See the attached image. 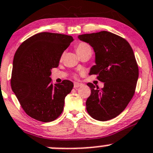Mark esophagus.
Returning <instances> with one entry per match:
<instances>
[{"label": "esophagus", "mask_w": 153, "mask_h": 153, "mask_svg": "<svg viewBox=\"0 0 153 153\" xmlns=\"http://www.w3.org/2000/svg\"><path fill=\"white\" fill-rule=\"evenodd\" d=\"M82 86V84H80V83H78V82H75L74 83V88H78L79 86Z\"/></svg>", "instance_id": "34e87169"}]
</instances>
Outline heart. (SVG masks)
<instances>
[{
	"mask_svg": "<svg viewBox=\"0 0 153 153\" xmlns=\"http://www.w3.org/2000/svg\"><path fill=\"white\" fill-rule=\"evenodd\" d=\"M91 49L90 47H89V44H86V43H84V42H81V43H79L78 44H77L76 47H75V50H76L77 53H78V55H81V53H83L84 52H85L86 50H87V49Z\"/></svg>",
	"mask_w": 153,
	"mask_h": 153,
	"instance_id": "obj_1",
	"label": "heart"
}]
</instances>
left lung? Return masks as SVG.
Listing matches in <instances>:
<instances>
[{
  "label": "left lung",
  "instance_id": "1",
  "mask_svg": "<svg viewBox=\"0 0 153 153\" xmlns=\"http://www.w3.org/2000/svg\"><path fill=\"white\" fill-rule=\"evenodd\" d=\"M80 40L90 44L95 52V65L89 75L104 83L99 89L92 83L86 110L94 119L105 121L118 116L133 97L138 78V67L128 41L112 32L101 31L84 34Z\"/></svg>",
  "mask_w": 153,
  "mask_h": 153
}]
</instances>
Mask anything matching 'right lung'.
<instances>
[{"label": "right lung", "instance_id": "obj_1", "mask_svg": "<svg viewBox=\"0 0 153 153\" xmlns=\"http://www.w3.org/2000/svg\"><path fill=\"white\" fill-rule=\"evenodd\" d=\"M72 41L70 35L41 32L24 41L15 52L11 87L24 112L37 121L50 122L62 113L73 83L64 80L53 84L51 69L58 67Z\"/></svg>", "mask_w": 153, "mask_h": 153}]
</instances>
